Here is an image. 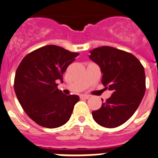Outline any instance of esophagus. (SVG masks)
<instances>
[{"instance_id":"1","label":"esophagus","mask_w":158,"mask_h":158,"mask_svg":"<svg viewBox=\"0 0 158 158\" xmlns=\"http://www.w3.org/2000/svg\"><path fill=\"white\" fill-rule=\"evenodd\" d=\"M89 98V95H85V94L80 95L81 99H88Z\"/></svg>"}]
</instances>
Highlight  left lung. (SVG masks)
I'll list each match as a JSON object with an SVG mask.
<instances>
[{"instance_id":"obj_1","label":"left lung","mask_w":158,"mask_h":158,"mask_svg":"<svg viewBox=\"0 0 158 158\" xmlns=\"http://www.w3.org/2000/svg\"><path fill=\"white\" fill-rule=\"evenodd\" d=\"M89 53L101 69L102 85L113 92L100 109L92 112L93 118L102 127H118L132 116L144 97V67L135 56L112 47L94 48Z\"/></svg>"}]
</instances>
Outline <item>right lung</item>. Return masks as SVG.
<instances>
[{
  "instance_id": "add662e5",
  "label": "right lung",
  "mask_w": 158,
  "mask_h": 158,
  "mask_svg": "<svg viewBox=\"0 0 158 158\" xmlns=\"http://www.w3.org/2000/svg\"><path fill=\"white\" fill-rule=\"evenodd\" d=\"M79 53L56 45L38 48L18 65L14 91L26 114L42 127L56 128L69 121L77 95L64 94L57 88L64 73Z\"/></svg>"
}]
</instances>
